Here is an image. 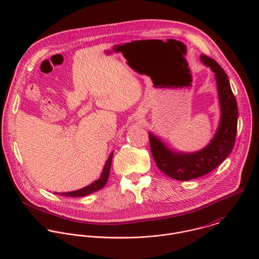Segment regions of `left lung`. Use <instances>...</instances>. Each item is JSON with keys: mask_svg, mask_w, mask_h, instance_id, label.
Returning a JSON list of instances; mask_svg holds the SVG:
<instances>
[{"mask_svg": "<svg viewBox=\"0 0 259 259\" xmlns=\"http://www.w3.org/2000/svg\"><path fill=\"white\" fill-rule=\"evenodd\" d=\"M200 59L215 74L221 107L220 123L213 139L200 151L180 153L173 152L160 139L149 133L150 149L156 165L164 174L179 181L198 178L214 170L231 153L236 138L238 108L228 77L212 58L201 55Z\"/></svg>", "mask_w": 259, "mask_h": 259, "instance_id": "left-lung-1", "label": "left lung"}]
</instances>
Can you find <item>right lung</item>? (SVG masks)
<instances>
[{"label":"right lung","instance_id":"add662e5","mask_svg":"<svg viewBox=\"0 0 259 259\" xmlns=\"http://www.w3.org/2000/svg\"><path fill=\"white\" fill-rule=\"evenodd\" d=\"M112 157H113V153H111L108 160L106 161V164L104 166L103 171L101 173V176L98 180L94 181L93 183H91L90 185L82 188V189H79V190H76V191H71V192H62V193H56V194H59V195H62V196H69V197H83V196H86V195H89L93 192H96L100 189H102L105 184L107 183L108 181V178H109V173H110V169H111V162H112Z\"/></svg>","mask_w":259,"mask_h":259}]
</instances>
